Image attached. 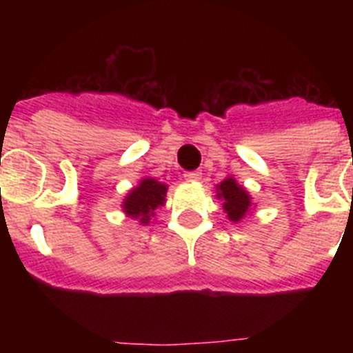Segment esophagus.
I'll use <instances>...</instances> for the list:
<instances>
[{"label":"esophagus","instance_id":"esophagus-1","mask_svg":"<svg viewBox=\"0 0 353 353\" xmlns=\"http://www.w3.org/2000/svg\"><path fill=\"white\" fill-rule=\"evenodd\" d=\"M183 179H185L187 182H196V180L201 179V174H199L198 171H185V173H183Z\"/></svg>","mask_w":353,"mask_h":353}]
</instances>
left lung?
<instances>
[{
	"label": "left lung",
	"instance_id": "obj_1",
	"mask_svg": "<svg viewBox=\"0 0 353 353\" xmlns=\"http://www.w3.org/2000/svg\"><path fill=\"white\" fill-rule=\"evenodd\" d=\"M219 198L223 199L224 210L228 214V219L236 223L248 214L249 207H251V198L248 192L239 185L233 179H226L219 183Z\"/></svg>",
	"mask_w": 353,
	"mask_h": 353
}]
</instances>
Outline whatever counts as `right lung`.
Returning a JSON list of instances; mask_svg holds the SVG:
<instances>
[{"mask_svg": "<svg viewBox=\"0 0 353 353\" xmlns=\"http://www.w3.org/2000/svg\"><path fill=\"white\" fill-rule=\"evenodd\" d=\"M166 189L168 187L157 180L145 179L127 196L123 210L134 219H139V223L146 224L150 221V215H154L155 208L164 205Z\"/></svg>", "mask_w": 353, "mask_h": 353, "instance_id": "right-lung-1", "label": "right lung"}]
</instances>
